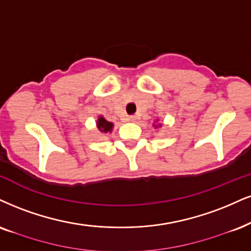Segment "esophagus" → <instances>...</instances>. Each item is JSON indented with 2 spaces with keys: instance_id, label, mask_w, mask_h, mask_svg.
Instances as JSON below:
<instances>
[{
  "instance_id": "34e87169",
  "label": "esophagus",
  "mask_w": 251,
  "mask_h": 251,
  "mask_svg": "<svg viewBox=\"0 0 251 251\" xmlns=\"http://www.w3.org/2000/svg\"><path fill=\"white\" fill-rule=\"evenodd\" d=\"M136 120H137V117H136L135 115H131L128 117V121H130V122H136Z\"/></svg>"
}]
</instances>
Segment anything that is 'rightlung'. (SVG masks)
Here are the masks:
<instances>
[{"mask_svg":"<svg viewBox=\"0 0 251 251\" xmlns=\"http://www.w3.org/2000/svg\"><path fill=\"white\" fill-rule=\"evenodd\" d=\"M98 128H99V130L102 131V132L111 131V128H113V123L108 122L107 120L103 119V117H99Z\"/></svg>","mask_w":251,"mask_h":251,"instance_id":"right-lung-1","label":"right lung"}]
</instances>
